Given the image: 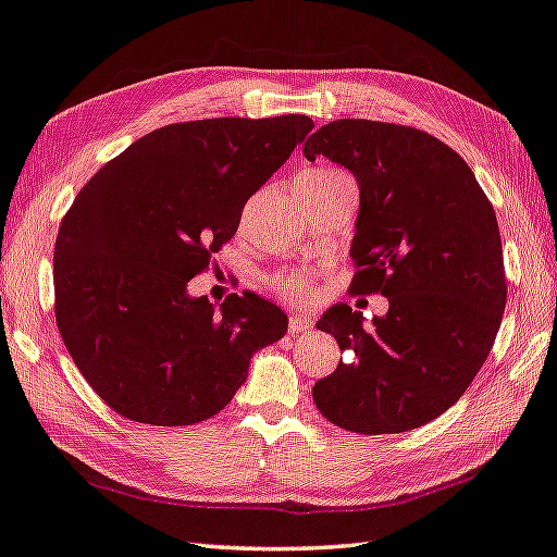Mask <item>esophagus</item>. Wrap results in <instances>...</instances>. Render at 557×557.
I'll use <instances>...</instances> for the list:
<instances>
[{"label": "esophagus", "mask_w": 557, "mask_h": 557, "mask_svg": "<svg viewBox=\"0 0 557 557\" xmlns=\"http://www.w3.org/2000/svg\"><path fill=\"white\" fill-rule=\"evenodd\" d=\"M313 329V323L307 319V315H289V333L292 335H299V333H307Z\"/></svg>", "instance_id": "esophagus-1"}]
</instances>
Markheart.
Masks as SVG:
<instances>
[{
    "label": "heart",
    "mask_w": 557,
    "mask_h": 557,
    "mask_svg": "<svg viewBox=\"0 0 557 557\" xmlns=\"http://www.w3.org/2000/svg\"><path fill=\"white\" fill-rule=\"evenodd\" d=\"M345 178H347L345 173L333 169V166H311V169L299 171L297 185H309V188H315V185H331V183L345 181ZM270 287L282 299L304 301V299H309V294L313 292V282L307 275H277V277H272Z\"/></svg>",
    "instance_id": "1"
}]
</instances>
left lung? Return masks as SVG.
<instances>
[{
  "label": "left lung",
  "instance_id": "8db88e82",
  "mask_svg": "<svg viewBox=\"0 0 557 557\" xmlns=\"http://www.w3.org/2000/svg\"><path fill=\"white\" fill-rule=\"evenodd\" d=\"M304 157L331 159L357 178L350 292L388 299L372 329L347 304L315 323L355 352L315 381V408L359 434L422 428L463 396L503 323L493 205L451 147L408 125L333 120L304 141Z\"/></svg>",
  "mask_w": 557,
  "mask_h": 557
}]
</instances>
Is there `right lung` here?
<instances>
[{"mask_svg": "<svg viewBox=\"0 0 557 557\" xmlns=\"http://www.w3.org/2000/svg\"><path fill=\"white\" fill-rule=\"evenodd\" d=\"M313 129L309 115L173 123L133 141L76 195L54 242V319L82 376L157 428L220 412L287 315L253 292L216 307L188 282L244 205Z\"/></svg>", "mask_w": 557, "mask_h": 557, "instance_id": "1", "label": "right lung"}]
</instances>
